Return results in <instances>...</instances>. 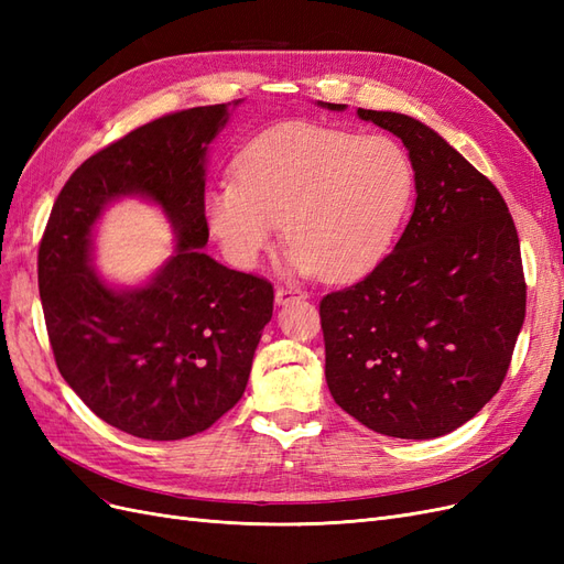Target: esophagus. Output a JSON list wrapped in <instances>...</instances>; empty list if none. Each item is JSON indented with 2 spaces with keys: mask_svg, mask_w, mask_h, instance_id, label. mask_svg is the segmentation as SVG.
I'll use <instances>...</instances> for the list:
<instances>
[{
  "mask_svg": "<svg viewBox=\"0 0 564 564\" xmlns=\"http://www.w3.org/2000/svg\"><path fill=\"white\" fill-rule=\"evenodd\" d=\"M305 299H308V294L299 292V289L278 286V292H275V303H278V305H289L292 301H305Z\"/></svg>",
  "mask_w": 564,
  "mask_h": 564,
  "instance_id": "34e87169",
  "label": "esophagus"
}]
</instances>
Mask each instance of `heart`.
Listing matches in <instances>:
<instances>
[{"label": "heart", "mask_w": 564, "mask_h": 564, "mask_svg": "<svg viewBox=\"0 0 564 564\" xmlns=\"http://www.w3.org/2000/svg\"><path fill=\"white\" fill-rule=\"evenodd\" d=\"M416 166L392 135L286 122L235 160V183L204 195V220L237 268H253L282 226L286 268L327 282L360 280L400 240Z\"/></svg>", "instance_id": "b5f03b06"}]
</instances>
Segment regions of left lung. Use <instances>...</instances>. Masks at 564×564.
I'll return each instance as SVG.
<instances>
[{
  "instance_id": "1",
  "label": "left lung",
  "mask_w": 564,
  "mask_h": 564,
  "mask_svg": "<svg viewBox=\"0 0 564 564\" xmlns=\"http://www.w3.org/2000/svg\"><path fill=\"white\" fill-rule=\"evenodd\" d=\"M357 117L404 143L416 202L392 253L319 301L324 377L367 429L431 440L470 421L503 383L527 299L518 230L494 183L437 131L402 112Z\"/></svg>"
}]
</instances>
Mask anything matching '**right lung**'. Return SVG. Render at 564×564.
<instances>
[{"label":"right lung","instance_id":"add662e5","mask_svg":"<svg viewBox=\"0 0 564 564\" xmlns=\"http://www.w3.org/2000/svg\"><path fill=\"white\" fill-rule=\"evenodd\" d=\"M242 100L155 119L96 152L63 185L40 247V299L56 365L91 412L143 440L207 431L245 395L272 317V284L204 253L209 145ZM155 203L173 256L139 285L93 265L97 220L112 203Z\"/></svg>","mask_w":564,"mask_h":564}]
</instances>
